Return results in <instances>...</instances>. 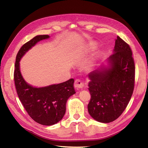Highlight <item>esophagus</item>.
Returning a JSON list of instances; mask_svg holds the SVG:
<instances>
[{"label": "esophagus", "instance_id": "34e87169", "mask_svg": "<svg viewBox=\"0 0 148 148\" xmlns=\"http://www.w3.org/2000/svg\"><path fill=\"white\" fill-rule=\"evenodd\" d=\"M84 81L82 79H76L75 80L74 86L77 89H82L84 87Z\"/></svg>", "mask_w": 148, "mask_h": 148}]
</instances>
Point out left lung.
Masks as SVG:
<instances>
[{"instance_id": "left-lung-1", "label": "left lung", "mask_w": 148, "mask_h": 148, "mask_svg": "<svg viewBox=\"0 0 148 148\" xmlns=\"http://www.w3.org/2000/svg\"><path fill=\"white\" fill-rule=\"evenodd\" d=\"M110 66L89 74L91 99L87 106L92 118L110 123L121 116L131 99L135 82V65L129 45L117 36Z\"/></svg>"}]
</instances>
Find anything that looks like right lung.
Here are the masks:
<instances>
[{
  "mask_svg": "<svg viewBox=\"0 0 148 148\" xmlns=\"http://www.w3.org/2000/svg\"><path fill=\"white\" fill-rule=\"evenodd\" d=\"M48 35H38L21 46L17 53L15 63L14 79L17 95L31 118L43 125H52L61 121L66 112V103L74 95V79L63 83L36 88L27 84L19 71V61L23 55Z\"/></svg>",
  "mask_w": 148,
  "mask_h": 148,
  "instance_id": "add662e5",
  "label": "right lung"
}]
</instances>
